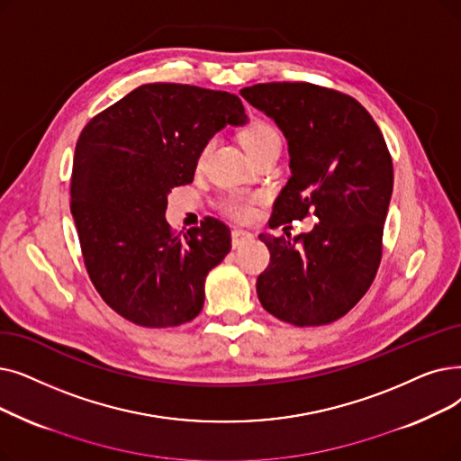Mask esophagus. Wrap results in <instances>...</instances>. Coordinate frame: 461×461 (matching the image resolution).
I'll return each mask as SVG.
<instances>
[{"instance_id":"34e87169","label":"esophagus","mask_w":461,"mask_h":461,"mask_svg":"<svg viewBox=\"0 0 461 461\" xmlns=\"http://www.w3.org/2000/svg\"><path fill=\"white\" fill-rule=\"evenodd\" d=\"M252 239H254V235L250 231H247V230H233L231 231V245H233V249L243 247L245 243L252 241Z\"/></svg>"}]
</instances>
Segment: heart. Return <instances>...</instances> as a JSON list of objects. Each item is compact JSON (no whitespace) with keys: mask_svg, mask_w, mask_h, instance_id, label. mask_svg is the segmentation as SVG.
Here are the masks:
<instances>
[{"mask_svg":"<svg viewBox=\"0 0 461 461\" xmlns=\"http://www.w3.org/2000/svg\"><path fill=\"white\" fill-rule=\"evenodd\" d=\"M243 145L247 152L254 158L256 154L269 150V149H280V131L278 128L264 118H256L252 122L247 124L243 130ZM214 145V139L203 145L202 152H199V162H203L205 156L211 152ZM259 203V194L254 192H241V190H231L220 197V209L226 214H230L235 220H250L256 214V207Z\"/></svg>","mask_w":461,"mask_h":461,"instance_id":"1","label":"heart"}]
</instances>
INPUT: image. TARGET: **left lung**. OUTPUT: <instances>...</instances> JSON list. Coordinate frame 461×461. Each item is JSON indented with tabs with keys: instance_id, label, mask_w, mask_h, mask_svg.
I'll use <instances>...</instances> for the list:
<instances>
[{
	"instance_id": "1",
	"label": "left lung",
	"mask_w": 461,
	"mask_h": 461,
	"mask_svg": "<svg viewBox=\"0 0 461 461\" xmlns=\"http://www.w3.org/2000/svg\"><path fill=\"white\" fill-rule=\"evenodd\" d=\"M283 130L292 176L269 226L318 224L297 237L259 233L271 262L256 292L267 312L294 326H324L369 290L383 258L393 166L373 116L354 97L311 83H266L241 90Z\"/></svg>"
}]
</instances>
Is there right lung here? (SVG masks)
<instances>
[{"label":"right lung","mask_w":461,"mask_h":461,"mask_svg":"<svg viewBox=\"0 0 461 461\" xmlns=\"http://www.w3.org/2000/svg\"><path fill=\"white\" fill-rule=\"evenodd\" d=\"M247 122L235 94L190 85H143L78 135L71 214L85 266L104 302L130 322L173 328L203 309L205 276L231 249L222 220L185 235L166 222L167 194L190 185L203 145Z\"/></svg>","instance_id":"1"}]
</instances>
